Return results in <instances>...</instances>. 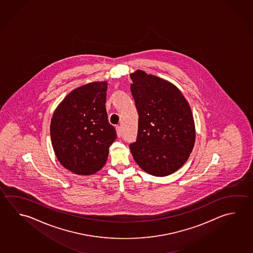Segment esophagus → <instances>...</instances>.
<instances>
[{"instance_id":"1","label":"esophagus","mask_w":253,"mask_h":253,"mask_svg":"<svg viewBox=\"0 0 253 253\" xmlns=\"http://www.w3.org/2000/svg\"><path fill=\"white\" fill-rule=\"evenodd\" d=\"M116 133H117V137H120L122 136V128L120 126H116Z\"/></svg>"}]
</instances>
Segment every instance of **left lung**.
Listing matches in <instances>:
<instances>
[{"label": "left lung", "instance_id": "left-lung-1", "mask_svg": "<svg viewBox=\"0 0 253 253\" xmlns=\"http://www.w3.org/2000/svg\"><path fill=\"white\" fill-rule=\"evenodd\" d=\"M130 90L138 113L136 142L129 145L137 165L156 177L183 166L195 145V122L181 91L168 81L137 70Z\"/></svg>", "mask_w": 253, "mask_h": 253}]
</instances>
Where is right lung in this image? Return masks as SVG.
Masks as SVG:
<instances>
[{"mask_svg": "<svg viewBox=\"0 0 253 253\" xmlns=\"http://www.w3.org/2000/svg\"><path fill=\"white\" fill-rule=\"evenodd\" d=\"M107 82H94L74 89L51 118L55 155L65 168L78 175H91L102 168L116 138L107 118Z\"/></svg>", "mask_w": 253, "mask_h": 253, "instance_id": "add662e5", "label": "right lung"}]
</instances>
